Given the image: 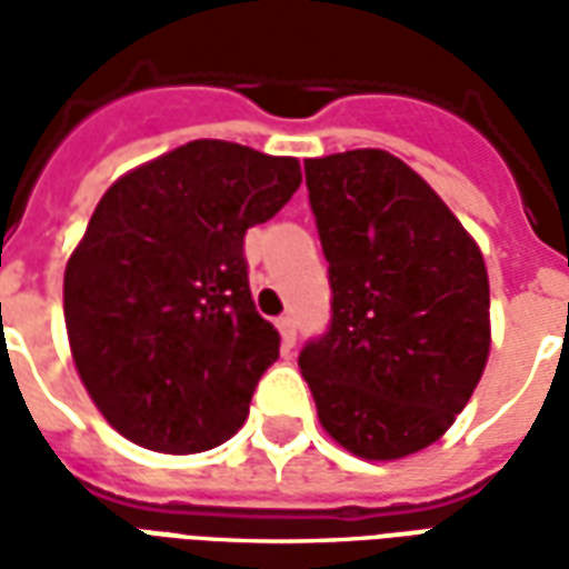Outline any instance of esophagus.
<instances>
[{"label":"esophagus","mask_w":569,"mask_h":569,"mask_svg":"<svg viewBox=\"0 0 569 569\" xmlns=\"http://www.w3.org/2000/svg\"><path fill=\"white\" fill-rule=\"evenodd\" d=\"M277 329H280V338H283V347H296V320L292 317H280L277 320Z\"/></svg>","instance_id":"obj_1"}]
</instances>
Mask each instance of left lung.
I'll list each match as a JSON object with an SVG mask.
<instances>
[{"mask_svg":"<svg viewBox=\"0 0 569 569\" xmlns=\"http://www.w3.org/2000/svg\"><path fill=\"white\" fill-rule=\"evenodd\" d=\"M332 283V326L298 369L317 418L362 460H402L439 441L490 353L485 256L448 203L383 149L308 158Z\"/></svg>","mask_w":569,"mask_h":569,"instance_id":"8db88e82","label":"left lung"}]
</instances>
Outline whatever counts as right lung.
I'll return each mask as SVG.
<instances>
[{"instance_id": "obj_1", "label": "right lung", "mask_w": 569, "mask_h": 569, "mask_svg": "<svg viewBox=\"0 0 569 569\" xmlns=\"http://www.w3.org/2000/svg\"><path fill=\"white\" fill-rule=\"evenodd\" d=\"M301 186L298 158L194 140L116 179L63 273L69 350L124 439L200 453L243 427L280 335L249 292L243 234Z\"/></svg>"}]
</instances>
